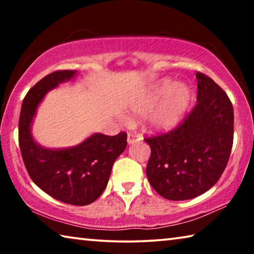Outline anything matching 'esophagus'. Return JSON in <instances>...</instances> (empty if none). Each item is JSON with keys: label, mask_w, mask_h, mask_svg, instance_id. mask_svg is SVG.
<instances>
[{"label": "esophagus", "mask_w": 254, "mask_h": 254, "mask_svg": "<svg viewBox=\"0 0 254 254\" xmlns=\"http://www.w3.org/2000/svg\"><path fill=\"white\" fill-rule=\"evenodd\" d=\"M142 140V135L136 134V133H127V143L132 144L134 142H140Z\"/></svg>", "instance_id": "1"}]
</instances>
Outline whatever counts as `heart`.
Here are the masks:
<instances>
[{"label": "heart", "instance_id": "heart-1", "mask_svg": "<svg viewBox=\"0 0 254 254\" xmlns=\"http://www.w3.org/2000/svg\"><path fill=\"white\" fill-rule=\"evenodd\" d=\"M190 102L191 91L186 84H175L167 79L161 81L152 92L134 103L132 106V112L136 115L144 117L151 113L160 102L161 105L153 113L150 123L157 130H167L177 126L190 105Z\"/></svg>", "mask_w": 254, "mask_h": 254}]
</instances>
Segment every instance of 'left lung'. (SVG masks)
Instances as JSON below:
<instances>
[{
    "mask_svg": "<svg viewBox=\"0 0 254 254\" xmlns=\"http://www.w3.org/2000/svg\"><path fill=\"white\" fill-rule=\"evenodd\" d=\"M197 104L177 127L145 137L151 148L147 177L169 200L191 199L212 188L229 161L234 134L233 106L215 81L196 72Z\"/></svg>",
    "mask_w": 254,
    "mask_h": 254,
    "instance_id": "8db88e82",
    "label": "left lung"
}]
</instances>
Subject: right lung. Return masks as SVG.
Returning <instances> with one entry per match:
<instances>
[{"label":"right lung","mask_w":254,"mask_h":254,"mask_svg":"<svg viewBox=\"0 0 254 254\" xmlns=\"http://www.w3.org/2000/svg\"><path fill=\"white\" fill-rule=\"evenodd\" d=\"M76 70H57L45 76L23 98L19 119V145L32 182L63 203L84 206L104 191L114 161L127 148V133L87 137L76 147L47 149L33 140L31 126L42 98L58 84L72 79Z\"/></svg>","instance_id":"right-lung-1"}]
</instances>
